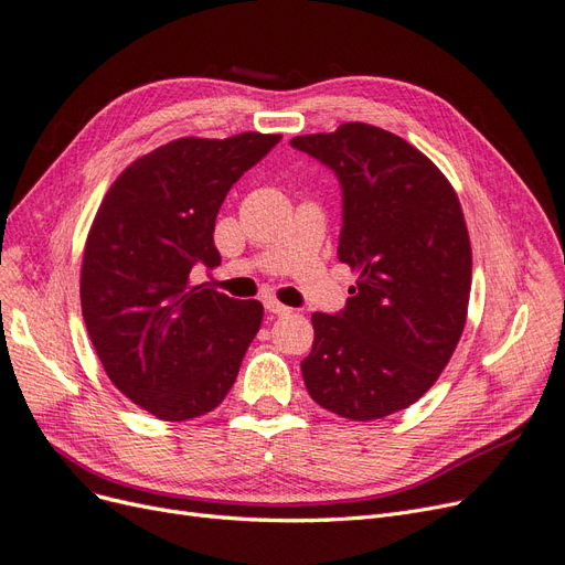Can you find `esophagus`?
Listing matches in <instances>:
<instances>
[{"mask_svg":"<svg viewBox=\"0 0 565 565\" xmlns=\"http://www.w3.org/2000/svg\"><path fill=\"white\" fill-rule=\"evenodd\" d=\"M265 309L269 311V315H277V317H286V315H290V311H294L290 307L277 302L275 298H267V300H265Z\"/></svg>","mask_w":565,"mask_h":565,"instance_id":"obj_1","label":"esophagus"}]
</instances>
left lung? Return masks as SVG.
<instances>
[{
	"instance_id": "8db88e82",
	"label": "left lung",
	"mask_w": 565,
	"mask_h": 565,
	"mask_svg": "<svg viewBox=\"0 0 565 565\" xmlns=\"http://www.w3.org/2000/svg\"><path fill=\"white\" fill-rule=\"evenodd\" d=\"M290 146L340 179L338 256L359 271L342 311L311 315L305 386L344 419H384L422 398L461 340L472 284L461 202L419 149L367 122Z\"/></svg>"
}]
</instances>
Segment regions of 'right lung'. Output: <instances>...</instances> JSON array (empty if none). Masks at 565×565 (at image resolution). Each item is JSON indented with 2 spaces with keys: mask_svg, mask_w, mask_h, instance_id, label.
Wrapping results in <instances>:
<instances>
[{
  "mask_svg": "<svg viewBox=\"0 0 565 565\" xmlns=\"http://www.w3.org/2000/svg\"><path fill=\"white\" fill-rule=\"evenodd\" d=\"M279 135L181 137L137 158L104 195L83 250L81 311L114 386L162 422L212 412L263 321L258 300L193 286L221 263L216 214Z\"/></svg>",
  "mask_w": 565,
  "mask_h": 565,
  "instance_id": "right-lung-1",
  "label": "right lung"
}]
</instances>
